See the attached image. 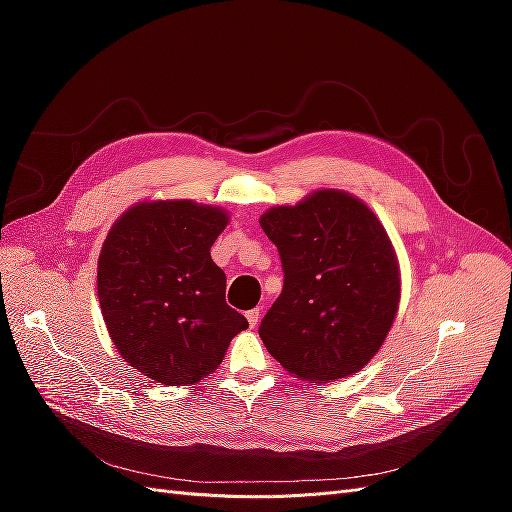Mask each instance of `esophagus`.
Here are the masks:
<instances>
[{"label": "esophagus", "mask_w": 512, "mask_h": 512, "mask_svg": "<svg viewBox=\"0 0 512 512\" xmlns=\"http://www.w3.org/2000/svg\"><path fill=\"white\" fill-rule=\"evenodd\" d=\"M245 318H247V322H250V327L254 329L256 324H258V320H260V309L256 307V309H250V312L245 314Z\"/></svg>", "instance_id": "obj_1"}]
</instances>
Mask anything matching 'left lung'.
<instances>
[{
    "instance_id": "obj_1",
    "label": "left lung",
    "mask_w": 512,
    "mask_h": 512,
    "mask_svg": "<svg viewBox=\"0 0 512 512\" xmlns=\"http://www.w3.org/2000/svg\"><path fill=\"white\" fill-rule=\"evenodd\" d=\"M282 258L284 288L260 339L288 374L331 382L361 371L389 335L399 267L384 226L363 200L318 190L262 213Z\"/></svg>"
}]
</instances>
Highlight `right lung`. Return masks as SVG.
Here are the masks:
<instances>
[{"mask_svg": "<svg viewBox=\"0 0 512 512\" xmlns=\"http://www.w3.org/2000/svg\"><path fill=\"white\" fill-rule=\"evenodd\" d=\"M226 224L218 207L156 200L130 207L108 230L98 260L102 316L119 354L151 380L200 382L247 329L211 260Z\"/></svg>", "mask_w": 512, "mask_h": 512, "instance_id": "obj_1", "label": "right lung"}]
</instances>
